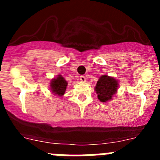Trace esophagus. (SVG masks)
<instances>
[{
	"instance_id": "obj_1",
	"label": "esophagus",
	"mask_w": 160,
	"mask_h": 160,
	"mask_svg": "<svg viewBox=\"0 0 160 160\" xmlns=\"http://www.w3.org/2000/svg\"><path fill=\"white\" fill-rule=\"evenodd\" d=\"M79 78H80L81 82H86V77H85L84 75H81Z\"/></svg>"
}]
</instances>
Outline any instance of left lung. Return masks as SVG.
<instances>
[{
    "label": "left lung",
    "instance_id": "8db88e82",
    "mask_svg": "<svg viewBox=\"0 0 160 160\" xmlns=\"http://www.w3.org/2000/svg\"><path fill=\"white\" fill-rule=\"evenodd\" d=\"M118 82L114 78L103 75L98 79L95 87V91L98 98L102 102L109 101L112 98L118 89Z\"/></svg>",
    "mask_w": 160,
    "mask_h": 160
}]
</instances>
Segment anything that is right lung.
<instances>
[{
  "label": "right lung",
  "mask_w": 160,
  "mask_h": 160,
  "mask_svg": "<svg viewBox=\"0 0 160 160\" xmlns=\"http://www.w3.org/2000/svg\"><path fill=\"white\" fill-rule=\"evenodd\" d=\"M52 93L55 94L56 95L62 96L65 94V91L67 87V82L63 78L61 75H59L57 78L53 79L50 83Z\"/></svg>",
  "instance_id": "add662e5"
}]
</instances>
